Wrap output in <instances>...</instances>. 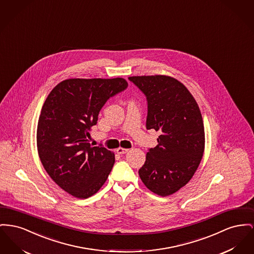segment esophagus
<instances>
[{"label": "esophagus", "instance_id": "obj_1", "mask_svg": "<svg viewBox=\"0 0 254 254\" xmlns=\"http://www.w3.org/2000/svg\"><path fill=\"white\" fill-rule=\"evenodd\" d=\"M116 151H117V153H119V154H125V153H127V152L128 151V149H124V148H118V149H116Z\"/></svg>", "mask_w": 254, "mask_h": 254}]
</instances>
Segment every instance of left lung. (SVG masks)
Here are the masks:
<instances>
[{"mask_svg":"<svg viewBox=\"0 0 254 254\" xmlns=\"http://www.w3.org/2000/svg\"><path fill=\"white\" fill-rule=\"evenodd\" d=\"M147 98V129L160 135L147 152L139 176L154 194H174L193 178L204 151V127L188 89L168 75L130 76Z\"/></svg>","mask_w":254,"mask_h":254,"instance_id":"left-lung-1","label":"left lung"}]
</instances>
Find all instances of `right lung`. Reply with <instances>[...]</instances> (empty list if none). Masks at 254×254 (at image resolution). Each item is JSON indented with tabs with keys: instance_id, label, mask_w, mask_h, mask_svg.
Returning a JSON list of instances; mask_svg holds the SVG:
<instances>
[{
	"instance_id": "1",
	"label": "right lung",
	"mask_w": 254,
	"mask_h": 254,
	"mask_svg": "<svg viewBox=\"0 0 254 254\" xmlns=\"http://www.w3.org/2000/svg\"><path fill=\"white\" fill-rule=\"evenodd\" d=\"M116 78H70L51 91L37 125V149L46 172L60 188L87 198L105 184L115 162L102 145L92 147L90 129L105 103L127 89Z\"/></svg>"
}]
</instances>
